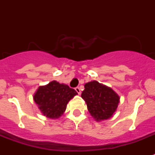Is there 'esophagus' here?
Segmentation results:
<instances>
[{
    "label": "esophagus",
    "mask_w": 155,
    "mask_h": 155,
    "mask_svg": "<svg viewBox=\"0 0 155 155\" xmlns=\"http://www.w3.org/2000/svg\"><path fill=\"white\" fill-rule=\"evenodd\" d=\"M75 91L77 92V93H78V94H79V95H80V93H81V91H80V87H75Z\"/></svg>",
    "instance_id": "34e87169"
}]
</instances>
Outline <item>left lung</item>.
I'll return each instance as SVG.
<instances>
[{
  "instance_id": "1",
  "label": "left lung",
  "mask_w": 155,
  "mask_h": 155,
  "mask_svg": "<svg viewBox=\"0 0 155 155\" xmlns=\"http://www.w3.org/2000/svg\"><path fill=\"white\" fill-rule=\"evenodd\" d=\"M81 97L86 102L91 116L97 121L112 117L120 102V97L115 91L97 80L85 84Z\"/></svg>"
}]
</instances>
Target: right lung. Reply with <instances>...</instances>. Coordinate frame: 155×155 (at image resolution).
I'll use <instances>...</instances> for the list:
<instances>
[{"label": "right lung", "mask_w": 155, "mask_h": 155, "mask_svg": "<svg viewBox=\"0 0 155 155\" xmlns=\"http://www.w3.org/2000/svg\"><path fill=\"white\" fill-rule=\"evenodd\" d=\"M76 95L77 92L68 85L53 80L38 87L34 94V101L42 115L58 119L65 112L68 102Z\"/></svg>", "instance_id": "obj_1"}]
</instances>
